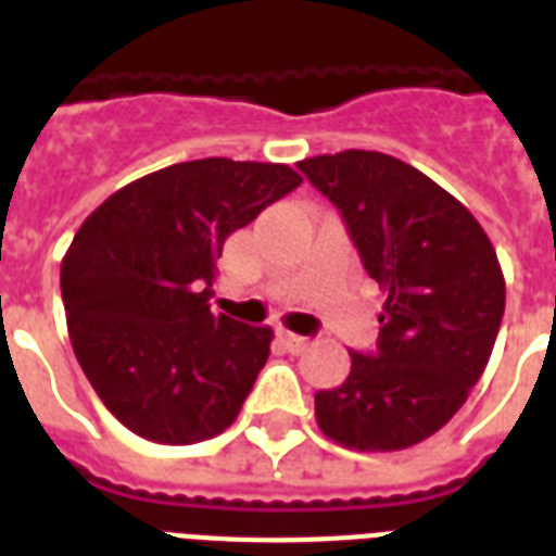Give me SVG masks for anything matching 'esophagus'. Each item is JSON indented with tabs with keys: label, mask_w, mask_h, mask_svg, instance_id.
<instances>
[{
	"label": "esophagus",
	"mask_w": 556,
	"mask_h": 556,
	"mask_svg": "<svg viewBox=\"0 0 556 556\" xmlns=\"http://www.w3.org/2000/svg\"><path fill=\"white\" fill-rule=\"evenodd\" d=\"M282 343H286L288 352H294V355H303L305 349L312 346V340L303 338V334H294V331H282Z\"/></svg>",
	"instance_id": "esophagus-1"
}]
</instances>
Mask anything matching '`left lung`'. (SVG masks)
I'll return each mask as SVG.
<instances>
[{
    "mask_svg": "<svg viewBox=\"0 0 556 556\" xmlns=\"http://www.w3.org/2000/svg\"><path fill=\"white\" fill-rule=\"evenodd\" d=\"M340 210L364 268L383 291L378 352L352 355L314 415L349 450L413 447L439 432L482 378L505 314V277L473 213L421 169L383 152L300 161Z\"/></svg>",
    "mask_w": 556,
    "mask_h": 556,
    "instance_id": "8db88e82",
    "label": "left lung"
}]
</instances>
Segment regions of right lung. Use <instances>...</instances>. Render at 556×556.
Returning <instances> with one entry per match:
<instances>
[{"label": "right lung", "instance_id": "right-lung-1", "mask_svg": "<svg viewBox=\"0 0 556 556\" xmlns=\"http://www.w3.org/2000/svg\"><path fill=\"white\" fill-rule=\"evenodd\" d=\"M303 185L288 164L201 159L112 192L60 268L74 355L106 409L155 444L236 421L274 331L210 312L225 239Z\"/></svg>", "mask_w": 556, "mask_h": 556}]
</instances>
